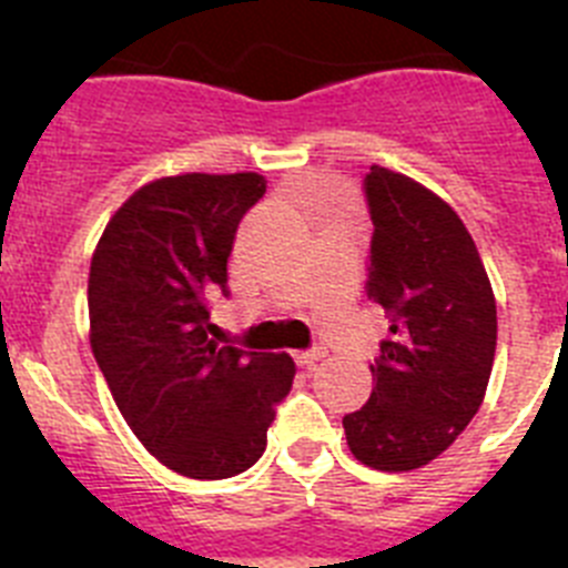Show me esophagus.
Masks as SVG:
<instances>
[{"instance_id": "1", "label": "esophagus", "mask_w": 568, "mask_h": 568, "mask_svg": "<svg viewBox=\"0 0 568 568\" xmlns=\"http://www.w3.org/2000/svg\"><path fill=\"white\" fill-rule=\"evenodd\" d=\"M324 358H327V353H324L321 346H315V349H307V353L295 355L298 366H304V369H315V366H318V361H324Z\"/></svg>"}]
</instances>
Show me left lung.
I'll return each mask as SVG.
<instances>
[{"instance_id": "8db88e82", "label": "left lung", "mask_w": 568, "mask_h": 568, "mask_svg": "<svg viewBox=\"0 0 568 568\" xmlns=\"http://www.w3.org/2000/svg\"><path fill=\"white\" fill-rule=\"evenodd\" d=\"M366 295L389 318L369 364L373 395L344 415L349 453L381 471L426 466L453 446L484 404L498 310L469 230L415 179L373 164Z\"/></svg>"}]
</instances>
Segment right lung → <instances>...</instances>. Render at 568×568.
Instances as JSON below:
<instances>
[{
  "mask_svg": "<svg viewBox=\"0 0 568 568\" xmlns=\"http://www.w3.org/2000/svg\"><path fill=\"white\" fill-rule=\"evenodd\" d=\"M258 173H184L135 190L90 261V346L119 413L150 455L195 480L233 478L267 446L287 398V353L219 346L210 295H227L239 222Z\"/></svg>",
  "mask_w": 568,
  "mask_h": 568,
  "instance_id": "obj_1",
  "label": "right lung"
}]
</instances>
